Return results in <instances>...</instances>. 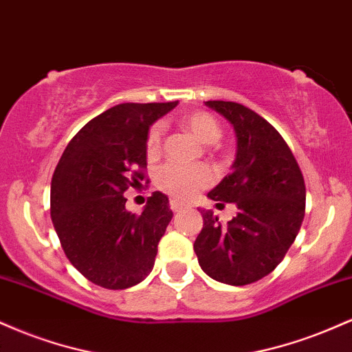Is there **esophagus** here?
<instances>
[{
	"label": "esophagus",
	"instance_id": "esophagus-1",
	"mask_svg": "<svg viewBox=\"0 0 352 352\" xmlns=\"http://www.w3.org/2000/svg\"><path fill=\"white\" fill-rule=\"evenodd\" d=\"M170 208H172V212H180V210L188 208V205L182 204V201H177V200H170Z\"/></svg>",
	"mask_w": 352,
	"mask_h": 352
}]
</instances>
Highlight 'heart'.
<instances>
[{
  "label": "heart",
  "mask_w": 352,
  "mask_h": 352,
  "mask_svg": "<svg viewBox=\"0 0 352 352\" xmlns=\"http://www.w3.org/2000/svg\"><path fill=\"white\" fill-rule=\"evenodd\" d=\"M185 127H188L200 140L207 144H213L220 139L221 129L220 124L208 112L197 111L184 119ZM164 124L155 122L148 129L145 137V151L148 157H157L162 148ZM215 182V173L208 165H182L167 164L159 168L155 175V184L160 190L173 197L177 200H188L200 190L210 187Z\"/></svg>",
  "instance_id": "b5f03b06"
}]
</instances>
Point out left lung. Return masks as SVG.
I'll use <instances>...</instances> for the list:
<instances>
[{"label": "left lung", "mask_w": 352, "mask_h": 352, "mask_svg": "<svg viewBox=\"0 0 352 352\" xmlns=\"http://www.w3.org/2000/svg\"><path fill=\"white\" fill-rule=\"evenodd\" d=\"M208 107L233 125L236 159L233 172L208 197L238 212L221 225L204 210L197 236L199 263L213 280L233 286L254 283L281 263L300 232L306 208V187L292 148L268 120L230 100H207Z\"/></svg>", "instance_id": "obj_1"}]
</instances>
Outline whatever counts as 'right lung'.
<instances>
[{
    "instance_id": "add662e5",
    "label": "right lung",
    "mask_w": 352,
    "mask_h": 352,
    "mask_svg": "<svg viewBox=\"0 0 352 352\" xmlns=\"http://www.w3.org/2000/svg\"><path fill=\"white\" fill-rule=\"evenodd\" d=\"M173 102H125L94 117L71 139L51 180V218L67 260L94 285L125 289L152 272L173 213L153 192L142 213L125 210L124 192L142 184L145 137Z\"/></svg>"
}]
</instances>
